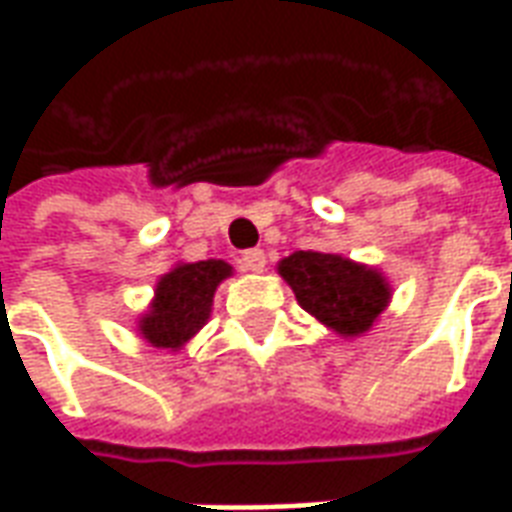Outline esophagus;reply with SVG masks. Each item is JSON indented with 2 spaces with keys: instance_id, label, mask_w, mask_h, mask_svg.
<instances>
[{
  "instance_id": "obj_1",
  "label": "esophagus",
  "mask_w": 512,
  "mask_h": 512,
  "mask_svg": "<svg viewBox=\"0 0 512 512\" xmlns=\"http://www.w3.org/2000/svg\"><path fill=\"white\" fill-rule=\"evenodd\" d=\"M241 266H244L246 271H252V274H260V271L266 268V252H263V249H249V252L241 255Z\"/></svg>"
}]
</instances>
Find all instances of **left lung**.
I'll return each mask as SVG.
<instances>
[{
	"label": "left lung",
	"instance_id": "left-lung-1",
	"mask_svg": "<svg viewBox=\"0 0 512 512\" xmlns=\"http://www.w3.org/2000/svg\"><path fill=\"white\" fill-rule=\"evenodd\" d=\"M296 301L343 337L367 332L389 301V285L373 268L326 252H293L279 263Z\"/></svg>",
	"mask_w": 512,
	"mask_h": 512
}]
</instances>
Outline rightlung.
<instances>
[{
    "instance_id": "1",
    "label": "right lung",
    "mask_w": 512,
    "mask_h": 512,
    "mask_svg": "<svg viewBox=\"0 0 512 512\" xmlns=\"http://www.w3.org/2000/svg\"><path fill=\"white\" fill-rule=\"evenodd\" d=\"M233 274L224 260L183 263L158 279L156 301L139 321V332L156 348H180L200 332L211 315L213 293Z\"/></svg>"
}]
</instances>
